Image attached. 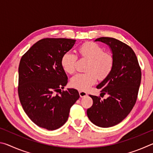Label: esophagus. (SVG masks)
Segmentation results:
<instances>
[{"instance_id":"esophagus-1","label":"esophagus","mask_w":153,"mask_h":153,"mask_svg":"<svg viewBox=\"0 0 153 153\" xmlns=\"http://www.w3.org/2000/svg\"><path fill=\"white\" fill-rule=\"evenodd\" d=\"M79 94L80 97H86V96L88 95L87 93L84 91H79Z\"/></svg>"}]
</instances>
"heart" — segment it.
<instances>
[{
    "label": "heart",
    "instance_id": "b5f03b06",
    "mask_svg": "<svg viewBox=\"0 0 153 153\" xmlns=\"http://www.w3.org/2000/svg\"><path fill=\"white\" fill-rule=\"evenodd\" d=\"M78 52L82 59L89 60L86 67L88 72L75 75L70 83L74 88L86 91L97 82V77L102 79L109 74L113 66V57L94 42H86L80 45ZM77 60V56L74 53H65L61 59L64 71L68 74H73L76 71Z\"/></svg>",
    "mask_w": 153,
    "mask_h": 153
}]
</instances>
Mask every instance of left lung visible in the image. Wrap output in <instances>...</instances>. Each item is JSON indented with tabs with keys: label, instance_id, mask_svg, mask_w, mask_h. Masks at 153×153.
Listing matches in <instances>:
<instances>
[{
	"label": "left lung",
	"instance_id": "8db88e82",
	"mask_svg": "<svg viewBox=\"0 0 153 153\" xmlns=\"http://www.w3.org/2000/svg\"><path fill=\"white\" fill-rule=\"evenodd\" d=\"M109 46L113 53V66L107 77L98 85L107 99L90 95L92 107L87 115L91 122L101 128H109L122 121L135 105L141 82V69L138 59L130 46L109 37L96 39Z\"/></svg>",
	"mask_w": 153,
	"mask_h": 153
}]
</instances>
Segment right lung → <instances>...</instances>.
<instances>
[{
  "mask_svg": "<svg viewBox=\"0 0 153 153\" xmlns=\"http://www.w3.org/2000/svg\"><path fill=\"white\" fill-rule=\"evenodd\" d=\"M75 42L68 38H44L21 59L19 100L27 115L40 128L48 130L61 128L68 119L72 105L79 98L76 89L61 91L68 79L61 59Z\"/></svg>",
  "mask_w": 153,
  "mask_h": 153,
  "instance_id": "1",
  "label": "right lung"
}]
</instances>
